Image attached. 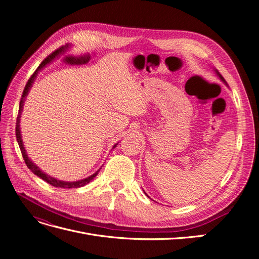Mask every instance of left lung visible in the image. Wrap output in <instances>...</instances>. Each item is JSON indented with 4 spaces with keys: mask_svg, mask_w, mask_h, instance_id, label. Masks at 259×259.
<instances>
[{
    "mask_svg": "<svg viewBox=\"0 0 259 259\" xmlns=\"http://www.w3.org/2000/svg\"><path fill=\"white\" fill-rule=\"evenodd\" d=\"M217 74H218V75H219V77H221V79H222V80H223V81H224V82H226V81H225V79H224V77H223V76H222V75H221V74H219V72H218V71H217Z\"/></svg>",
    "mask_w": 259,
    "mask_h": 259,
    "instance_id": "1",
    "label": "left lung"
}]
</instances>
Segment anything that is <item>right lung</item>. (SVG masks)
Returning <instances> with one entry per match:
<instances>
[{
	"label": "right lung",
	"instance_id": "1",
	"mask_svg": "<svg viewBox=\"0 0 259 259\" xmlns=\"http://www.w3.org/2000/svg\"><path fill=\"white\" fill-rule=\"evenodd\" d=\"M66 48H68V46H61V48H59L58 50H56L55 52H53L51 55H49V56L46 57V58L41 62V65L38 66V68L35 70L34 73H33L32 75H31L30 79L28 80V82H27V84H26V86H25V90H23V92H22V96H21L20 103H19V111H18L17 121H16V138H17V142H18V145H19V148H20L22 158H23V160H25L26 165L28 166V168H29L31 171H32L33 174H35L37 177L42 178L43 180H45L46 183H49L50 185H52V186H54V187H59V188H80V187L85 186L86 184H89L92 179L95 178V177L97 176V174H98V170L96 171L95 174H93L92 176H90V177H88V178H85V179L79 180V182H68V183H67V182H62V180H58V179L54 178V177H51L50 175H46V174L44 173V171H42L40 168H38V167L35 165L34 163H32V161H31V160L28 158V155H27V153H26L25 148H23V145H22L20 128H19V120H20V114H21V110H22L23 101H25V98H26V96L28 95V92H29L30 88H31V86H32V83H33V81H34V79H35V76H36V74H37V71H38V70H41L45 65H48L49 62H51L55 57L57 56V55H59L61 52H64V51L66 50ZM116 145H117V144H115V145L113 146V148L116 147Z\"/></svg>",
	"mask_w": 259,
	"mask_h": 259
}]
</instances>
